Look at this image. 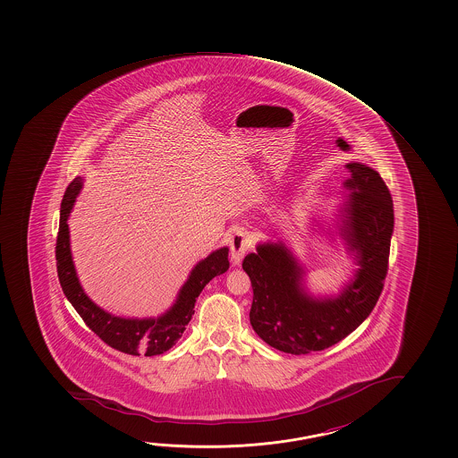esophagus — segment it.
Here are the masks:
<instances>
[{"mask_svg":"<svg viewBox=\"0 0 458 458\" xmlns=\"http://www.w3.org/2000/svg\"><path fill=\"white\" fill-rule=\"evenodd\" d=\"M250 248V238L248 232L244 230H236L230 236V255H232L233 265H240L244 255L248 254Z\"/></svg>","mask_w":458,"mask_h":458,"instance_id":"esophagus-1","label":"esophagus"}]
</instances>
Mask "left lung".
<instances>
[{"mask_svg": "<svg viewBox=\"0 0 458 458\" xmlns=\"http://www.w3.org/2000/svg\"><path fill=\"white\" fill-rule=\"evenodd\" d=\"M352 188L344 236L360 265L354 283L334 301H313L301 287V271L283 244H265L246 255L242 270L254 291L249 319L257 335L279 352L308 354L335 345L374 310L385 285L394 210L380 174L346 165Z\"/></svg>", "mask_w": 458, "mask_h": 458, "instance_id": "8db88e82", "label": "left lung"}]
</instances>
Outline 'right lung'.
I'll return each instance as SVG.
<instances>
[{
    "label": "right lung",
    "instance_id": "obj_1",
    "mask_svg": "<svg viewBox=\"0 0 458 458\" xmlns=\"http://www.w3.org/2000/svg\"><path fill=\"white\" fill-rule=\"evenodd\" d=\"M80 188L81 179L78 177L68 185L61 204V222L55 241V260L62 291L78 311V315L83 318L86 326L100 340H104L106 345L132 356L163 354L175 345V342L182 337L185 326L190 323L191 316L195 315V301L203 291L204 285L208 284L212 277L228 270V249H218L208 259H204L203 262L196 265L195 270L191 271L187 283L182 287L179 301L165 316L157 319H123L118 316H112L100 310L98 305H94L89 297L83 293L72 262L67 218Z\"/></svg>",
    "mask_w": 458,
    "mask_h": 458
}]
</instances>
